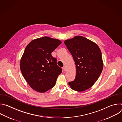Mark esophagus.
I'll return each mask as SVG.
<instances>
[{"label": "esophagus", "instance_id": "34e87169", "mask_svg": "<svg viewBox=\"0 0 122 122\" xmlns=\"http://www.w3.org/2000/svg\"><path fill=\"white\" fill-rule=\"evenodd\" d=\"M63 68L64 71H66V67L65 66H64L63 67Z\"/></svg>", "mask_w": 122, "mask_h": 122}]
</instances>
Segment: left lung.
<instances>
[{
	"label": "left lung",
	"instance_id": "1",
	"mask_svg": "<svg viewBox=\"0 0 122 122\" xmlns=\"http://www.w3.org/2000/svg\"><path fill=\"white\" fill-rule=\"evenodd\" d=\"M75 61L76 75L68 82L78 92L86 90L98 79L103 67L100 49L97 44L83 37L77 36L64 41Z\"/></svg>",
	"mask_w": 122,
	"mask_h": 122
}]
</instances>
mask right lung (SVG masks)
Instances as JSON below:
<instances>
[{
    "instance_id": "1",
    "label": "right lung",
    "mask_w": 122,
    "mask_h": 122,
    "mask_svg": "<svg viewBox=\"0 0 122 122\" xmlns=\"http://www.w3.org/2000/svg\"><path fill=\"white\" fill-rule=\"evenodd\" d=\"M61 43L59 40L44 37L32 41L26 47L20 61V69L34 90L44 93L55 86L62 70L51 53Z\"/></svg>"
}]
</instances>
